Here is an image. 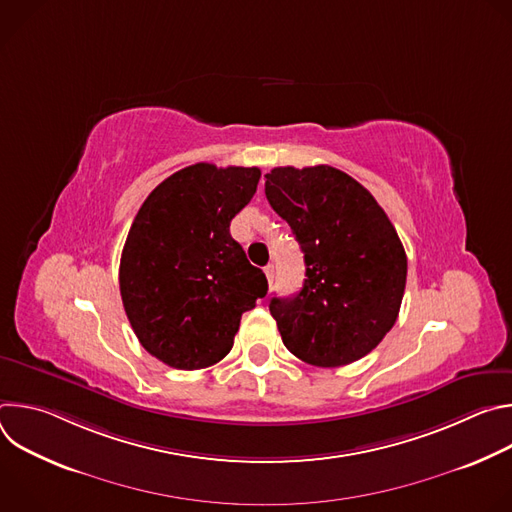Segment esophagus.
Wrapping results in <instances>:
<instances>
[{
  "label": "esophagus",
  "mask_w": 512,
  "mask_h": 512,
  "mask_svg": "<svg viewBox=\"0 0 512 512\" xmlns=\"http://www.w3.org/2000/svg\"><path fill=\"white\" fill-rule=\"evenodd\" d=\"M265 277H267V281H269V285H271V283H273V277H275L273 265H267V267H265Z\"/></svg>",
  "instance_id": "34e87169"
}]
</instances>
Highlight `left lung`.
<instances>
[{
    "instance_id": "1",
    "label": "left lung",
    "mask_w": 512,
    "mask_h": 512,
    "mask_svg": "<svg viewBox=\"0 0 512 512\" xmlns=\"http://www.w3.org/2000/svg\"><path fill=\"white\" fill-rule=\"evenodd\" d=\"M265 196L304 251L306 279L269 312L285 348L314 367L367 356L399 316L407 255L389 216L332 166L273 168Z\"/></svg>"
}]
</instances>
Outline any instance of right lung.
Here are the masks:
<instances>
[{"mask_svg":"<svg viewBox=\"0 0 512 512\" xmlns=\"http://www.w3.org/2000/svg\"><path fill=\"white\" fill-rule=\"evenodd\" d=\"M259 168L188 166L152 190L129 229L119 289L141 346L180 371L223 360L267 279L231 237Z\"/></svg>","mask_w":512,"mask_h":512,"instance_id":"1","label":"right lung"}]
</instances>
